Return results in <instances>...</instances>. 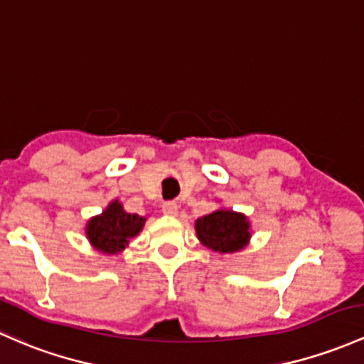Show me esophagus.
<instances>
[{
	"mask_svg": "<svg viewBox=\"0 0 364 364\" xmlns=\"http://www.w3.org/2000/svg\"><path fill=\"white\" fill-rule=\"evenodd\" d=\"M163 213L168 215V217H177L178 215V205L175 201H166L163 203Z\"/></svg>",
	"mask_w": 364,
	"mask_h": 364,
	"instance_id": "34e87169",
	"label": "esophagus"
}]
</instances>
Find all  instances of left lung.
Wrapping results in <instances>:
<instances>
[{"instance_id":"left-lung-1","label":"left lung","mask_w":364,"mask_h":364,"mask_svg":"<svg viewBox=\"0 0 364 364\" xmlns=\"http://www.w3.org/2000/svg\"><path fill=\"white\" fill-rule=\"evenodd\" d=\"M194 229L199 243L217 253L241 252L252 240V225L248 217L229 208H217L215 212L198 218Z\"/></svg>"}]
</instances>
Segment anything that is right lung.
Here are the masks:
<instances>
[{
	"instance_id": "1",
	"label": "right lung",
	"mask_w": 364,
	"mask_h": 364,
	"mask_svg": "<svg viewBox=\"0 0 364 364\" xmlns=\"http://www.w3.org/2000/svg\"><path fill=\"white\" fill-rule=\"evenodd\" d=\"M147 217L128 213L119 203L112 199L102 213L87 222L85 234L90 245L104 255H118L130 245L132 237L139 236Z\"/></svg>"
}]
</instances>
